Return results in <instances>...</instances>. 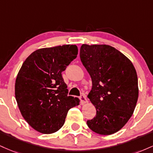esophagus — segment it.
Wrapping results in <instances>:
<instances>
[{
    "label": "esophagus",
    "instance_id": "1",
    "mask_svg": "<svg viewBox=\"0 0 153 153\" xmlns=\"http://www.w3.org/2000/svg\"><path fill=\"white\" fill-rule=\"evenodd\" d=\"M80 100H81V103L82 105L87 103V97H86V96L85 95H82L81 96H80Z\"/></svg>",
    "mask_w": 153,
    "mask_h": 153
}]
</instances>
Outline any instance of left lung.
<instances>
[{
  "label": "left lung",
  "instance_id": "1",
  "mask_svg": "<svg viewBox=\"0 0 153 153\" xmlns=\"http://www.w3.org/2000/svg\"><path fill=\"white\" fill-rule=\"evenodd\" d=\"M80 59L92 79L87 97L97 111L87 126L99 134L116 133L128 122L136 107L139 88L134 66L108 45L83 44Z\"/></svg>",
  "mask_w": 153,
  "mask_h": 153
}]
</instances>
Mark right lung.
<instances>
[{
  "mask_svg": "<svg viewBox=\"0 0 153 153\" xmlns=\"http://www.w3.org/2000/svg\"><path fill=\"white\" fill-rule=\"evenodd\" d=\"M75 45L38 49L22 64L15 82V97L25 121L36 131L52 134L64 124L68 110L79 99L68 96L61 72L76 58Z\"/></svg>",
  "mask_w": 153,
  "mask_h": 153,
  "instance_id": "1",
  "label": "right lung"
}]
</instances>
